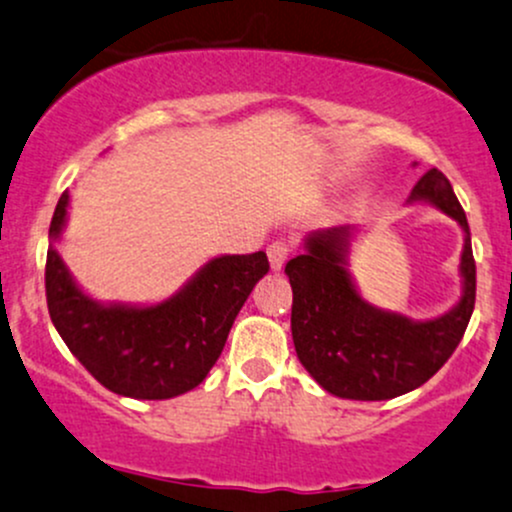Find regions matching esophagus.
<instances>
[{"mask_svg":"<svg viewBox=\"0 0 512 512\" xmlns=\"http://www.w3.org/2000/svg\"><path fill=\"white\" fill-rule=\"evenodd\" d=\"M288 244L285 241H273L271 246H268V261H271V268L273 271H280V268L285 266V261H288Z\"/></svg>","mask_w":512,"mask_h":512,"instance_id":"obj_1","label":"esophagus"}]
</instances>
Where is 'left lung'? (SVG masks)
Instances as JSON below:
<instances>
[{"label": "left lung", "instance_id": "8db88e82", "mask_svg": "<svg viewBox=\"0 0 512 512\" xmlns=\"http://www.w3.org/2000/svg\"><path fill=\"white\" fill-rule=\"evenodd\" d=\"M405 205H432L464 234L461 295L444 315L412 320L361 295L349 271L351 244L361 227L307 232L302 254L285 263L293 285V344L300 364L327 393L346 400H390L430 381L464 337L476 300V263L466 214L449 180L427 170Z\"/></svg>", "mask_w": 512, "mask_h": 512}]
</instances>
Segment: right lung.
Returning a JSON list of instances; mask_svg holds the SVG:
<instances>
[{"mask_svg":"<svg viewBox=\"0 0 512 512\" xmlns=\"http://www.w3.org/2000/svg\"><path fill=\"white\" fill-rule=\"evenodd\" d=\"M68 207L70 192H63L46 258L48 312L65 346L104 388L126 398L168 400L200 386L268 273L266 254L214 256L166 300L102 302L82 290L56 249Z\"/></svg>","mask_w":512,"mask_h":512,"instance_id":"1","label":"right lung"}]
</instances>
